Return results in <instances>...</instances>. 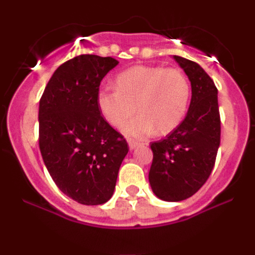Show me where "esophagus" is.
Instances as JSON below:
<instances>
[{
  "mask_svg": "<svg viewBox=\"0 0 255 255\" xmlns=\"http://www.w3.org/2000/svg\"><path fill=\"white\" fill-rule=\"evenodd\" d=\"M141 144L140 142L135 141V140H128V146H129V150H134V148H136L137 146H140Z\"/></svg>",
  "mask_w": 255,
  "mask_h": 255,
  "instance_id": "esophagus-1",
  "label": "esophagus"
}]
</instances>
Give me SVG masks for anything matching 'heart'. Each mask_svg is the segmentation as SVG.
<instances>
[{"instance_id":"heart-1","label":"heart","mask_w":255,"mask_h":255,"mask_svg":"<svg viewBox=\"0 0 255 255\" xmlns=\"http://www.w3.org/2000/svg\"><path fill=\"white\" fill-rule=\"evenodd\" d=\"M116 90H102L97 103L103 118L115 128L122 127L136 111L139 115L124 128L128 136L144 137L154 130H174L188 111L192 87L176 68L134 66L116 77Z\"/></svg>"}]
</instances>
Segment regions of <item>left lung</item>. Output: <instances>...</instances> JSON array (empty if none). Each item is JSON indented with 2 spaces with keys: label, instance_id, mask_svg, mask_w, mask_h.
<instances>
[{
  "label": "left lung",
  "instance_id": "1",
  "mask_svg": "<svg viewBox=\"0 0 255 255\" xmlns=\"http://www.w3.org/2000/svg\"><path fill=\"white\" fill-rule=\"evenodd\" d=\"M191 81L188 113L165 139L151 142L153 159L148 181L158 198L181 201L192 197L211 174L221 144L217 87L193 61L172 56Z\"/></svg>",
  "mask_w": 255,
  "mask_h": 255
}]
</instances>
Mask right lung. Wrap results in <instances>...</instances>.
Listing matches in <instances>:
<instances>
[{"instance_id": "right-lung-1", "label": "right lung", "mask_w": 255, "mask_h": 255, "mask_svg": "<svg viewBox=\"0 0 255 255\" xmlns=\"http://www.w3.org/2000/svg\"><path fill=\"white\" fill-rule=\"evenodd\" d=\"M119 61L80 55L55 71L39 101V148L58 188L83 205L113 197L127 141L102 116L99 85Z\"/></svg>"}]
</instances>
